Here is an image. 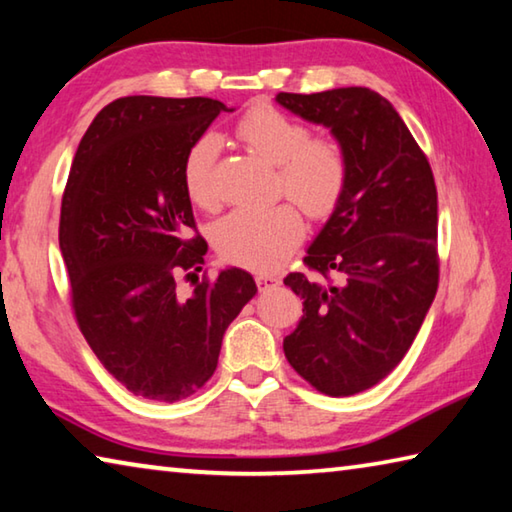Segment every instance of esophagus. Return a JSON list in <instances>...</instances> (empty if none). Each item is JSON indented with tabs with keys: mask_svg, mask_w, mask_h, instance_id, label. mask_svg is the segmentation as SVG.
<instances>
[{
	"mask_svg": "<svg viewBox=\"0 0 512 512\" xmlns=\"http://www.w3.org/2000/svg\"><path fill=\"white\" fill-rule=\"evenodd\" d=\"M255 282H257L259 291H266V289H271V287H277V284H280V277L273 275V273H257L255 275Z\"/></svg>",
	"mask_w": 512,
	"mask_h": 512,
	"instance_id": "esophagus-1",
	"label": "esophagus"
}]
</instances>
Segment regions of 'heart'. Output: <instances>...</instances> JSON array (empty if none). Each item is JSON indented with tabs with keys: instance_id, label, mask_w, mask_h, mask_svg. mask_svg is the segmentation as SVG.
I'll return each instance as SVG.
<instances>
[{
	"instance_id": "obj_1",
	"label": "heart",
	"mask_w": 512,
	"mask_h": 512,
	"mask_svg": "<svg viewBox=\"0 0 512 512\" xmlns=\"http://www.w3.org/2000/svg\"><path fill=\"white\" fill-rule=\"evenodd\" d=\"M237 137L259 158L277 167V189L311 219H323L341 201L348 185V158L329 137H311L302 121L273 106L248 110ZM219 137L203 135L189 146L183 164L185 192L192 203L212 210L219 203L214 185ZM305 235L298 210L280 203L266 210H235L216 223L214 246L230 264L273 271Z\"/></svg>"
}]
</instances>
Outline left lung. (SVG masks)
<instances>
[{
  "label": "left lung",
  "mask_w": 512,
  "mask_h": 512,
  "mask_svg": "<svg viewBox=\"0 0 512 512\" xmlns=\"http://www.w3.org/2000/svg\"><path fill=\"white\" fill-rule=\"evenodd\" d=\"M275 101L329 128L348 158L341 201L307 248L309 273L284 277L302 298L284 354L316 391L354 395L391 375L436 298V183L427 155L381 94L336 88L280 92Z\"/></svg>",
  "instance_id": "8db88e82"
}]
</instances>
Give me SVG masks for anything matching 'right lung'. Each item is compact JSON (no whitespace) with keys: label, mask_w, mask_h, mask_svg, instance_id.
I'll return each instance as SVG.
<instances>
[{"label":"right lung","mask_w":512,"mask_h":512,"mask_svg":"<svg viewBox=\"0 0 512 512\" xmlns=\"http://www.w3.org/2000/svg\"><path fill=\"white\" fill-rule=\"evenodd\" d=\"M225 103L124 97L83 135L60 207L72 307L85 341L133 395L178 402L214 375L228 325L255 296L253 275L223 268L189 297L207 244L185 192V155Z\"/></svg>","instance_id":"right-lung-1"}]
</instances>
